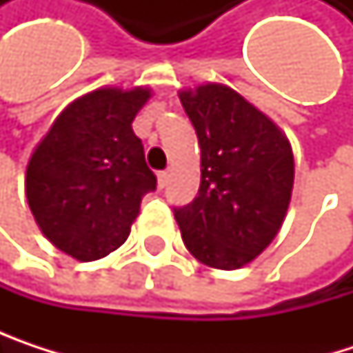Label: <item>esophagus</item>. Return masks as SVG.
<instances>
[{"label":"esophagus","instance_id":"1","mask_svg":"<svg viewBox=\"0 0 353 353\" xmlns=\"http://www.w3.org/2000/svg\"><path fill=\"white\" fill-rule=\"evenodd\" d=\"M157 179H159V185L165 188L168 181H170V172H159V174H157Z\"/></svg>","mask_w":353,"mask_h":353}]
</instances>
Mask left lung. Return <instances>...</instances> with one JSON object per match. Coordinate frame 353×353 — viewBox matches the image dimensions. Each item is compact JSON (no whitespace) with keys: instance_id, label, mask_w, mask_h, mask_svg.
Instances as JSON below:
<instances>
[{"instance_id":"left-lung-1","label":"left lung","mask_w":353,"mask_h":353,"mask_svg":"<svg viewBox=\"0 0 353 353\" xmlns=\"http://www.w3.org/2000/svg\"><path fill=\"white\" fill-rule=\"evenodd\" d=\"M200 145L198 196L174 208L183 245L202 263L237 270L278 235L292 194L294 157L282 130L231 88L179 94Z\"/></svg>"}]
</instances>
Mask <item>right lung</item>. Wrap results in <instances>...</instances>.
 Returning <instances> with one entry per match:
<instances>
[{
	"instance_id": "obj_1",
	"label": "right lung",
	"mask_w": 353,
	"mask_h": 353,
	"mask_svg": "<svg viewBox=\"0 0 353 353\" xmlns=\"http://www.w3.org/2000/svg\"><path fill=\"white\" fill-rule=\"evenodd\" d=\"M149 96L143 88H106L75 100L28 161L26 198L40 231L79 261L122 245L143 196L157 185L132 130Z\"/></svg>"
}]
</instances>
